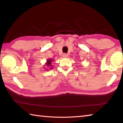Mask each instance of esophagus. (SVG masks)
Masks as SVG:
<instances>
[{"mask_svg":"<svg viewBox=\"0 0 123 123\" xmlns=\"http://www.w3.org/2000/svg\"><path fill=\"white\" fill-rule=\"evenodd\" d=\"M62 56L63 57V58H68V54H63V55H62Z\"/></svg>","mask_w":123,"mask_h":123,"instance_id":"esophagus-1","label":"esophagus"}]
</instances>
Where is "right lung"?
Listing matches in <instances>:
<instances>
[{"mask_svg":"<svg viewBox=\"0 0 123 123\" xmlns=\"http://www.w3.org/2000/svg\"><path fill=\"white\" fill-rule=\"evenodd\" d=\"M53 62V60L51 59H49L47 60V62L46 63H45V66H46V67H47L48 68H49V69H53V67H52V65H51V62ZM47 69V68H46ZM47 70V69H45ZM48 70H49L48 69Z\"/></svg>","mask_w":123,"mask_h":123,"instance_id":"1","label":"right lung"}]
</instances>
